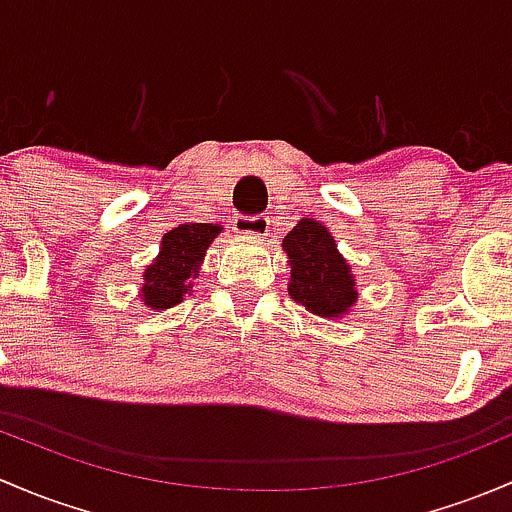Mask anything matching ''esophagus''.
I'll return each mask as SVG.
<instances>
[{
	"label": "esophagus",
	"mask_w": 512,
	"mask_h": 512,
	"mask_svg": "<svg viewBox=\"0 0 512 512\" xmlns=\"http://www.w3.org/2000/svg\"><path fill=\"white\" fill-rule=\"evenodd\" d=\"M231 224L236 234L244 236H266L271 229V219L266 214H236Z\"/></svg>",
	"instance_id": "esophagus-1"
}]
</instances>
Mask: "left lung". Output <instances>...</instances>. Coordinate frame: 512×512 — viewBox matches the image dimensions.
Listing matches in <instances>:
<instances>
[{"label":"left lung","mask_w":512,"mask_h":512,"mask_svg":"<svg viewBox=\"0 0 512 512\" xmlns=\"http://www.w3.org/2000/svg\"><path fill=\"white\" fill-rule=\"evenodd\" d=\"M283 251L291 258L288 291L295 303L323 318H337L357 300L350 266L337 254L330 231L313 219H303L283 239Z\"/></svg>","instance_id":"1"}]
</instances>
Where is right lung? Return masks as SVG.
Wrapping results in <instances>:
<instances>
[{"instance_id": "obj_1", "label": "right lung", "mask_w": 512, "mask_h": 512, "mask_svg": "<svg viewBox=\"0 0 512 512\" xmlns=\"http://www.w3.org/2000/svg\"><path fill=\"white\" fill-rule=\"evenodd\" d=\"M221 231L217 224H179L162 236L160 256L145 271L142 300L155 310L172 308L192 288V278L199 276L204 251Z\"/></svg>"}]
</instances>
